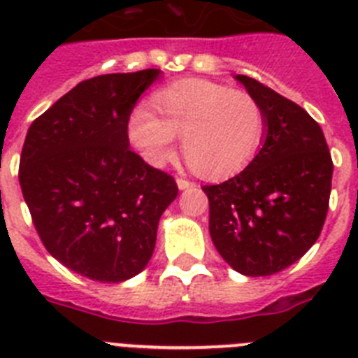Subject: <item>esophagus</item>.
<instances>
[{
    "label": "esophagus",
    "mask_w": 358,
    "mask_h": 358,
    "mask_svg": "<svg viewBox=\"0 0 358 358\" xmlns=\"http://www.w3.org/2000/svg\"><path fill=\"white\" fill-rule=\"evenodd\" d=\"M177 186H179V189H188V188H195V182L194 181H188V179H182V177H179L177 179Z\"/></svg>",
    "instance_id": "34e87169"
}]
</instances>
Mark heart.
<instances>
[{
  "label": "heart",
  "mask_w": 358,
  "mask_h": 358,
  "mask_svg": "<svg viewBox=\"0 0 358 358\" xmlns=\"http://www.w3.org/2000/svg\"><path fill=\"white\" fill-rule=\"evenodd\" d=\"M150 107L129 116L127 138L147 163L170 159L176 136L188 163L204 177L238 172L255 157L265 113L252 94L202 78L173 82L152 94Z\"/></svg>",
  "instance_id": "heart-1"
}]
</instances>
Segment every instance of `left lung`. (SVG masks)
<instances>
[{"label":"left lung","mask_w":358,"mask_h":358,"mask_svg":"<svg viewBox=\"0 0 358 358\" xmlns=\"http://www.w3.org/2000/svg\"><path fill=\"white\" fill-rule=\"evenodd\" d=\"M235 78L264 109L265 140L242 172L202 186L210 235L236 273L271 276L299 260L321 235L334 163L319 123L303 107L255 78Z\"/></svg>","instance_id":"left-lung-1"}]
</instances>
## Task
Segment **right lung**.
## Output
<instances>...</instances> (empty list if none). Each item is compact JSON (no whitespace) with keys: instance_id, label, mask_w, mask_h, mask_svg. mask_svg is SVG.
<instances>
[{"instance_id":"1","label":"right lung","mask_w":358,"mask_h":358,"mask_svg":"<svg viewBox=\"0 0 358 358\" xmlns=\"http://www.w3.org/2000/svg\"><path fill=\"white\" fill-rule=\"evenodd\" d=\"M159 73L80 82L27 132L19 185L31 222L55 260L90 280L120 283L140 274L179 192L172 176L129 147V116Z\"/></svg>"}]
</instances>
